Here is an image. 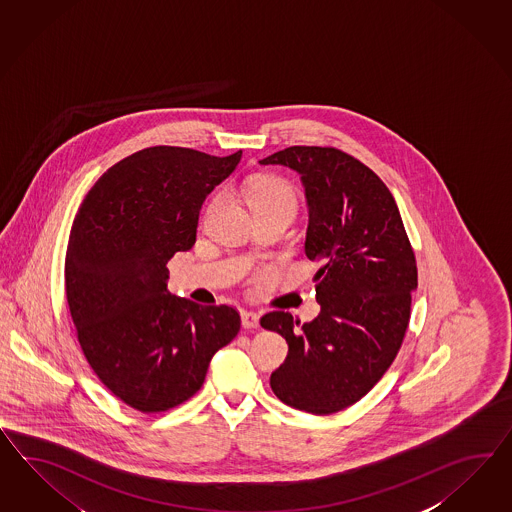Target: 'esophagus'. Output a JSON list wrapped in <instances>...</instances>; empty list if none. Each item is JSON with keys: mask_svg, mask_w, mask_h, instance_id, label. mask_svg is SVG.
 I'll use <instances>...</instances> for the list:
<instances>
[{"mask_svg": "<svg viewBox=\"0 0 512 512\" xmlns=\"http://www.w3.org/2000/svg\"><path fill=\"white\" fill-rule=\"evenodd\" d=\"M240 317H242V326L246 328V330H255V328H259V313H255V311H242L240 313Z\"/></svg>", "mask_w": 512, "mask_h": 512, "instance_id": "1", "label": "esophagus"}]
</instances>
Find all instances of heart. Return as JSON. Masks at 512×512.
Segmentation results:
<instances>
[{
	"label": "heart",
	"mask_w": 512,
	"mask_h": 512,
	"mask_svg": "<svg viewBox=\"0 0 512 512\" xmlns=\"http://www.w3.org/2000/svg\"><path fill=\"white\" fill-rule=\"evenodd\" d=\"M248 201L251 207H272V205H289L294 207L292 190L277 179H261L249 184Z\"/></svg>",
	"instance_id": "heart-1"
}]
</instances>
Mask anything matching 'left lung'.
I'll return each instance as SVG.
<instances>
[{
    "mask_svg": "<svg viewBox=\"0 0 512 512\" xmlns=\"http://www.w3.org/2000/svg\"><path fill=\"white\" fill-rule=\"evenodd\" d=\"M259 164L300 175L309 214L305 255L320 264L315 320L300 326L285 311L261 318L264 330L289 345L270 386L296 410L333 414L365 397L401 348L417 289L414 251L386 184L350 154L289 147Z\"/></svg>",
    "mask_w": 512,
    "mask_h": 512,
    "instance_id": "8db88e82",
    "label": "left lung"
}]
</instances>
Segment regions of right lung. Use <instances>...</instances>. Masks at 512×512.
Segmentation results:
<instances>
[{
    "label": "right lung",
    "instance_id": "obj_1",
    "mask_svg": "<svg viewBox=\"0 0 512 512\" xmlns=\"http://www.w3.org/2000/svg\"><path fill=\"white\" fill-rule=\"evenodd\" d=\"M242 151L149 147L110 167L70 229L65 287L78 341L100 382L139 412H166L201 389L240 330L229 305L167 291V261L195 244L207 195Z\"/></svg>",
    "mask_w": 512,
    "mask_h": 512
}]
</instances>
